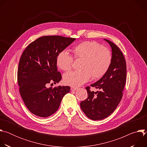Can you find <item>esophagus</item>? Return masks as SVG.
I'll return each instance as SVG.
<instances>
[{"mask_svg": "<svg viewBox=\"0 0 147 147\" xmlns=\"http://www.w3.org/2000/svg\"><path fill=\"white\" fill-rule=\"evenodd\" d=\"M70 90H71V91H76V90H77V87H71Z\"/></svg>", "mask_w": 147, "mask_h": 147, "instance_id": "34e87169", "label": "esophagus"}]
</instances>
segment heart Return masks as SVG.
<instances>
[{
  "instance_id": "b5f03b06",
  "label": "heart",
  "mask_w": 147,
  "mask_h": 147,
  "mask_svg": "<svg viewBox=\"0 0 147 147\" xmlns=\"http://www.w3.org/2000/svg\"><path fill=\"white\" fill-rule=\"evenodd\" d=\"M71 51L75 59L81 60L80 66L81 70L64 75L63 81L67 85L78 87L87 82L91 76L92 79L99 78L107 73L111 65V52L95 42H82ZM73 61V57L66 51L60 52L56 58L57 66L65 71L71 70Z\"/></svg>"
}]
</instances>
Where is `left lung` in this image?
<instances>
[{"label":"left lung","mask_w":147,"mask_h":147,"mask_svg":"<svg viewBox=\"0 0 147 147\" xmlns=\"http://www.w3.org/2000/svg\"><path fill=\"white\" fill-rule=\"evenodd\" d=\"M111 46L112 61L107 71L91 86L99 91H91L86 88L88 98L81 102L80 107L91 120H99L111 115L120 103L126 82V63L120 49L112 42L104 39Z\"/></svg>","instance_id":"obj_1"}]
</instances>
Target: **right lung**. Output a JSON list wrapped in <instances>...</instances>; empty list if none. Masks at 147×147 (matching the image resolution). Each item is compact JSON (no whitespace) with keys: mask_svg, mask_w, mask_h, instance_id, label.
<instances>
[{"mask_svg":"<svg viewBox=\"0 0 147 147\" xmlns=\"http://www.w3.org/2000/svg\"><path fill=\"white\" fill-rule=\"evenodd\" d=\"M76 40L61 36H43L31 43L21 56L17 71L20 93L28 109L35 115L47 117L59 108L69 86L47 88L61 79L56 58Z\"/></svg>","mask_w":147,"mask_h":147,"instance_id":"1","label":"right lung"}]
</instances>
